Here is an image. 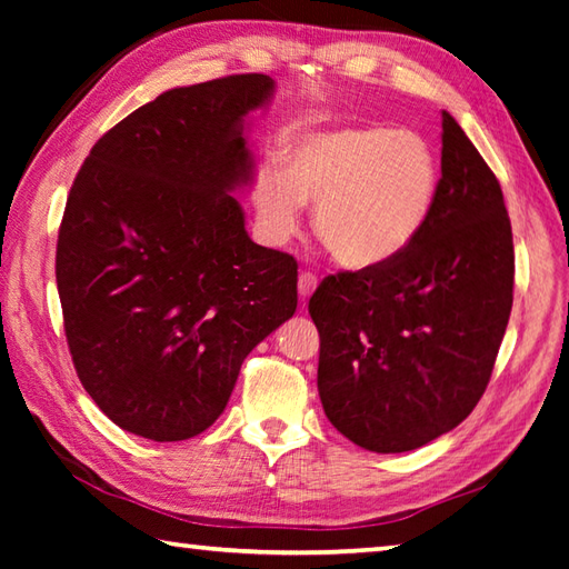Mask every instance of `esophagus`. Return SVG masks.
<instances>
[{
    "instance_id": "obj_1",
    "label": "esophagus",
    "mask_w": 569,
    "mask_h": 569,
    "mask_svg": "<svg viewBox=\"0 0 569 569\" xmlns=\"http://www.w3.org/2000/svg\"><path fill=\"white\" fill-rule=\"evenodd\" d=\"M316 288H318V278H316V273L303 271V273L298 276V293H300V298L308 300V298L312 296V291H316Z\"/></svg>"
}]
</instances>
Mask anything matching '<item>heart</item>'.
Segmentation results:
<instances>
[{
    "label": "heart",
    "mask_w": 569,
    "mask_h": 569,
    "mask_svg": "<svg viewBox=\"0 0 569 569\" xmlns=\"http://www.w3.org/2000/svg\"><path fill=\"white\" fill-rule=\"evenodd\" d=\"M440 171L428 141L383 124H345L300 137L283 173L261 168L253 208L263 234L283 244L298 232L303 202L337 263L365 271L396 259L428 222Z\"/></svg>",
    "instance_id": "heart-1"
}]
</instances>
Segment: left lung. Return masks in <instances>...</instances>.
<instances>
[{
	"label": "left lung",
	"instance_id": "1",
	"mask_svg": "<svg viewBox=\"0 0 569 569\" xmlns=\"http://www.w3.org/2000/svg\"><path fill=\"white\" fill-rule=\"evenodd\" d=\"M442 178L428 222L389 263L328 276L320 332L325 416L371 452L450 432L487 391L513 306V234L497 176L442 112Z\"/></svg>",
	"mask_w": 569,
	"mask_h": 569
}]
</instances>
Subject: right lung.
<instances>
[{
	"label": "right lung",
	"instance_id": "obj_1",
	"mask_svg": "<svg viewBox=\"0 0 569 569\" xmlns=\"http://www.w3.org/2000/svg\"><path fill=\"white\" fill-rule=\"evenodd\" d=\"M261 72L173 88L94 143L58 232L56 281L84 391L127 432L196 438L241 361L298 306V263L253 244L232 192L251 180Z\"/></svg>",
	"mask_w": 569,
	"mask_h": 569
}]
</instances>
